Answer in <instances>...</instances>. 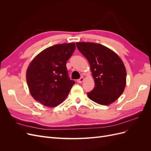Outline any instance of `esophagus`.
I'll return each mask as SVG.
<instances>
[{
  "label": "esophagus",
  "mask_w": 151,
  "mask_h": 151,
  "mask_svg": "<svg viewBox=\"0 0 151 151\" xmlns=\"http://www.w3.org/2000/svg\"><path fill=\"white\" fill-rule=\"evenodd\" d=\"M84 77H81V78L79 79H78L77 80V83H83V82L84 81Z\"/></svg>",
  "instance_id": "esophagus-1"
}]
</instances>
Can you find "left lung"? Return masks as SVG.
Masks as SVG:
<instances>
[{"label":"left lung","mask_w":151,"mask_h":151,"mask_svg":"<svg viewBox=\"0 0 151 151\" xmlns=\"http://www.w3.org/2000/svg\"><path fill=\"white\" fill-rule=\"evenodd\" d=\"M77 47L88 60L94 81L88 98L101 105L115 101L124 91L127 71L121 58L103 45L91 42H77Z\"/></svg>","instance_id":"1"}]
</instances>
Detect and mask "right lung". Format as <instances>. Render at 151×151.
<instances>
[{
    "mask_svg": "<svg viewBox=\"0 0 151 151\" xmlns=\"http://www.w3.org/2000/svg\"><path fill=\"white\" fill-rule=\"evenodd\" d=\"M76 49L74 43L53 45L43 50L26 70L29 93L44 106L55 107L62 103L75 84L68 76L66 63Z\"/></svg>",
    "mask_w": 151,
    "mask_h": 151,
    "instance_id": "right-lung-1",
    "label": "right lung"
}]
</instances>
